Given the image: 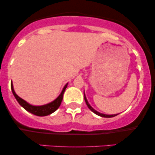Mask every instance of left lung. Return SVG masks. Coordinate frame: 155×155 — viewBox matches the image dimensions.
I'll use <instances>...</instances> for the list:
<instances>
[{
	"instance_id": "1",
	"label": "left lung",
	"mask_w": 155,
	"mask_h": 155,
	"mask_svg": "<svg viewBox=\"0 0 155 155\" xmlns=\"http://www.w3.org/2000/svg\"><path fill=\"white\" fill-rule=\"evenodd\" d=\"M84 101H85V102H86V104H87V107H88L89 108H90V109L91 110V111H92V112H94V113H95V114L98 115V116H100V117H106V118H110V117H114L117 116V115H118V114H112V115L104 114H101V113H100V112H97V111H95V110L94 109V108H92V106H90V104H89L88 101H87V100L86 97H85V95H84Z\"/></svg>"
}]
</instances>
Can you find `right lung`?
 Returning <instances> with one entry per match:
<instances>
[{"label":"right lung","instance_id":"obj_1","mask_svg":"<svg viewBox=\"0 0 155 155\" xmlns=\"http://www.w3.org/2000/svg\"><path fill=\"white\" fill-rule=\"evenodd\" d=\"M67 86H68V83L65 85L63 91L61 92L60 95L58 96V97H57L54 101H52V102L49 103V104H48L43 105V106H32V105L29 104L28 103H27L25 101H24L23 99L21 98V97H19V96L15 93V90H14V87H13V84L12 83L11 84V88H12L13 95H15V98L17 99V101H18L19 105H20L21 106H22L26 111H29L30 113L39 117L47 116V115L51 114H52L53 112H54L58 108L60 107L62 101H63L64 92H65Z\"/></svg>","mask_w":155,"mask_h":155}]
</instances>
